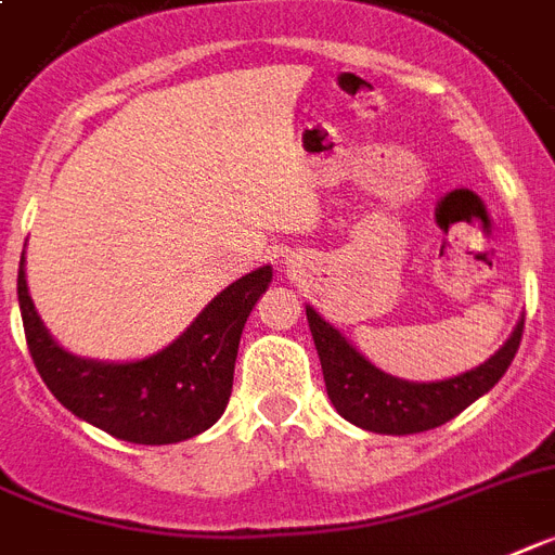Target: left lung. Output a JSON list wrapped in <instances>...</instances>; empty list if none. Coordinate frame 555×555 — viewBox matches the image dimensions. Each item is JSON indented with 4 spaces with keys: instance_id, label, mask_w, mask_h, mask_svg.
Wrapping results in <instances>:
<instances>
[{
    "instance_id": "left-lung-1",
    "label": "left lung",
    "mask_w": 555,
    "mask_h": 555,
    "mask_svg": "<svg viewBox=\"0 0 555 555\" xmlns=\"http://www.w3.org/2000/svg\"><path fill=\"white\" fill-rule=\"evenodd\" d=\"M306 318H309L311 337H314L320 365H323L328 400L337 414L365 431L391 434V437L439 428L462 414L482 393L491 391L507 365L514 363L521 332H525V318H521L505 346L482 365L451 379H439V383H411V379L391 377L377 365H371L311 306H306Z\"/></svg>"
}]
</instances>
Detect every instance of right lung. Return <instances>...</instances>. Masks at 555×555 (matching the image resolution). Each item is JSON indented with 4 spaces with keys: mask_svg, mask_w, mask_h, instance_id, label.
Returning a JSON list of instances; mask_svg holds the SVG:
<instances>
[{
    "mask_svg": "<svg viewBox=\"0 0 555 555\" xmlns=\"http://www.w3.org/2000/svg\"><path fill=\"white\" fill-rule=\"evenodd\" d=\"M272 283V267L229 283L167 349L132 363L64 351L41 323L20 260V309L36 371L64 409L135 446H172L221 420L232 393L237 343L251 306Z\"/></svg>",
    "mask_w": 555,
    "mask_h": 555,
    "instance_id": "right-lung-1",
    "label": "right lung"
}]
</instances>
